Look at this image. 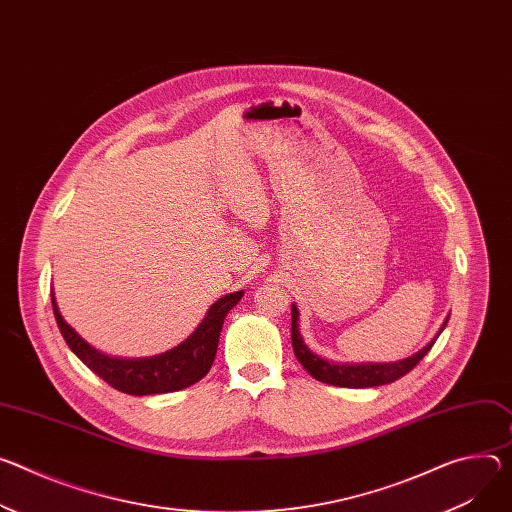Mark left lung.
I'll return each mask as SVG.
<instances>
[{
  "mask_svg": "<svg viewBox=\"0 0 512 512\" xmlns=\"http://www.w3.org/2000/svg\"><path fill=\"white\" fill-rule=\"evenodd\" d=\"M449 320V316H447ZM447 320L443 322L441 331L445 329ZM441 331L437 333V337L441 335ZM437 337L423 347L418 353H414L408 359L402 361H394V363H361V365H339L333 361L322 359L318 355H314L302 341V335L298 331V308L292 304V347L294 353L298 357V361L304 365V369L308 374L322 382V384H333V386H341V388H374V386H384V384H392L396 380H400L402 376H406L408 371L421 361L431 347L435 345Z\"/></svg>",
  "mask_w": 512,
  "mask_h": 512,
  "instance_id": "1",
  "label": "left lung"
}]
</instances>
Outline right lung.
Returning a JSON list of instances; mask_svg holds the SVG:
<instances>
[{"mask_svg": "<svg viewBox=\"0 0 512 512\" xmlns=\"http://www.w3.org/2000/svg\"><path fill=\"white\" fill-rule=\"evenodd\" d=\"M241 298L243 292H235L214 302L200 322V327L181 345L163 355L147 359H118L108 357L87 345L63 320L55 302V294H51L59 331L69 349L106 384L130 396L167 394L200 382L210 371L216 357L224 318Z\"/></svg>", "mask_w": 512, "mask_h": 512, "instance_id": "obj_1", "label": "right lung"}]
</instances>
